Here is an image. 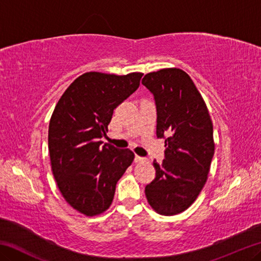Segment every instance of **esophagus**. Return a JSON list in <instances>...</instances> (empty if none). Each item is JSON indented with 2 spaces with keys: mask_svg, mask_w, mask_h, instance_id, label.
Returning a JSON list of instances; mask_svg holds the SVG:
<instances>
[{
  "mask_svg": "<svg viewBox=\"0 0 261 261\" xmlns=\"http://www.w3.org/2000/svg\"><path fill=\"white\" fill-rule=\"evenodd\" d=\"M144 160H145V159L139 156V155H136L135 156V162H141V161H144Z\"/></svg>",
  "mask_w": 261,
  "mask_h": 261,
  "instance_id": "34e87169",
  "label": "esophagus"
}]
</instances>
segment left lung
<instances>
[{"mask_svg":"<svg viewBox=\"0 0 261 261\" xmlns=\"http://www.w3.org/2000/svg\"><path fill=\"white\" fill-rule=\"evenodd\" d=\"M154 95L156 137L165 138V160L153 162L155 178L145 188L148 204L161 215L182 213L199 196L214 155L213 123L199 91L177 68L145 74Z\"/></svg>","mask_w":261,"mask_h":261,"instance_id":"8db88e82","label":"left lung"}]
</instances>
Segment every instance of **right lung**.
<instances>
[{
	"label": "right lung",
	"mask_w": 261,
	"mask_h": 261,
	"mask_svg": "<svg viewBox=\"0 0 261 261\" xmlns=\"http://www.w3.org/2000/svg\"><path fill=\"white\" fill-rule=\"evenodd\" d=\"M141 72H86L74 79L53 112L48 129L51 170L68 204L86 216L103 213L135 154L102 145L114 109L139 87Z\"/></svg>",
	"instance_id": "add662e5"
}]
</instances>
